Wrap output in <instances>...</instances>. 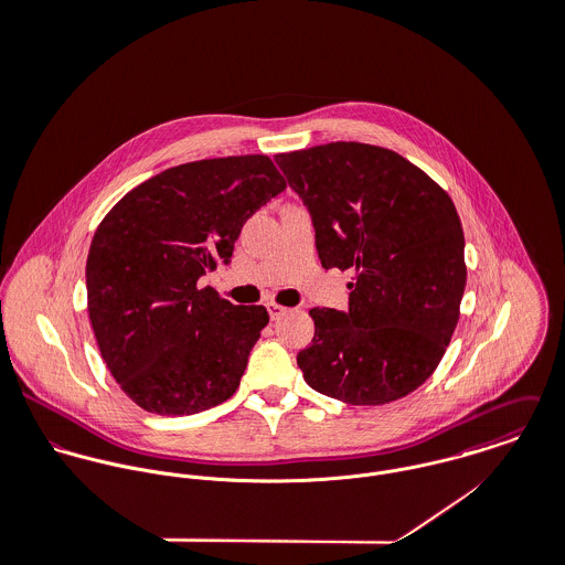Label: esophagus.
Wrapping results in <instances>:
<instances>
[{
  "instance_id": "obj_1",
  "label": "esophagus",
  "mask_w": 565,
  "mask_h": 565,
  "mask_svg": "<svg viewBox=\"0 0 565 565\" xmlns=\"http://www.w3.org/2000/svg\"><path fill=\"white\" fill-rule=\"evenodd\" d=\"M267 307V311H269V318L271 320H278V318H282L285 313H287V309L285 307H280V305H276V302H269V305H265Z\"/></svg>"
}]
</instances>
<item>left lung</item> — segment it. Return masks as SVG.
Masks as SVG:
<instances>
[{
  "label": "left lung",
  "mask_w": 565,
  "mask_h": 565,
  "mask_svg": "<svg viewBox=\"0 0 565 565\" xmlns=\"http://www.w3.org/2000/svg\"><path fill=\"white\" fill-rule=\"evenodd\" d=\"M313 217L323 267L354 269L348 311L311 309L305 381L348 404H385L439 365L466 289L463 228L450 195L401 154L326 143L276 154Z\"/></svg>",
  "instance_id": "obj_1"
}]
</instances>
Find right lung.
<instances>
[{
  "label": "right lung",
  "instance_id": "add662e5",
  "mask_svg": "<svg viewBox=\"0 0 565 565\" xmlns=\"http://www.w3.org/2000/svg\"><path fill=\"white\" fill-rule=\"evenodd\" d=\"M285 186L263 154L184 162L102 220L86 258L88 318L132 403L191 415L237 392L267 309L235 307L198 280L231 263L245 220Z\"/></svg>",
  "mask_w": 565,
  "mask_h": 565
}]
</instances>
